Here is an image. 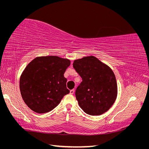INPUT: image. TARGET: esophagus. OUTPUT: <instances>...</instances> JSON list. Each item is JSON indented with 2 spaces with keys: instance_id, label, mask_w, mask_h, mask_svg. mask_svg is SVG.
Listing matches in <instances>:
<instances>
[{
  "instance_id": "obj_1",
  "label": "esophagus",
  "mask_w": 149,
  "mask_h": 149,
  "mask_svg": "<svg viewBox=\"0 0 149 149\" xmlns=\"http://www.w3.org/2000/svg\"><path fill=\"white\" fill-rule=\"evenodd\" d=\"M74 92V89H71V90H70V94H73Z\"/></svg>"
}]
</instances>
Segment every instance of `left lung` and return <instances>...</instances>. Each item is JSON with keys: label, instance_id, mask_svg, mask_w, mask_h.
Segmentation results:
<instances>
[{"label": "left lung", "instance_id": "obj_1", "mask_svg": "<svg viewBox=\"0 0 149 149\" xmlns=\"http://www.w3.org/2000/svg\"><path fill=\"white\" fill-rule=\"evenodd\" d=\"M73 65L83 80L75 92L79 107L91 116H100L107 112L118 95L114 72L94 56L75 60Z\"/></svg>", "mask_w": 149, "mask_h": 149}]
</instances>
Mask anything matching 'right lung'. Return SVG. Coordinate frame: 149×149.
Listing matches in <instances>:
<instances>
[{"label":"right lung","mask_w":149,"mask_h":149,"mask_svg":"<svg viewBox=\"0 0 149 149\" xmlns=\"http://www.w3.org/2000/svg\"><path fill=\"white\" fill-rule=\"evenodd\" d=\"M70 60L57 56H38L26 66L20 78L22 99L31 110L39 114L56 107L70 93L64 77Z\"/></svg>","instance_id":"right-lung-1"}]
</instances>
